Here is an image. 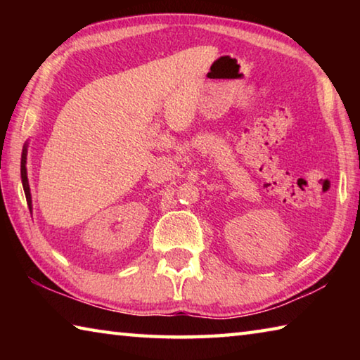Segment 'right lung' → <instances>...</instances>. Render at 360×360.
Returning a JSON list of instances; mask_svg holds the SVG:
<instances>
[{
  "label": "right lung",
  "instance_id": "1",
  "mask_svg": "<svg viewBox=\"0 0 360 360\" xmlns=\"http://www.w3.org/2000/svg\"><path fill=\"white\" fill-rule=\"evenodd\" d=\"M27 152H28V143H25L22 150V162H20V174H22V186L23 191H25V197H27V203L28 208L32 211L33 205H32V192H30V184H28V176H27Z\"/></svg>",
  "mask_w": 360,
  "mask_h": 360
}]
</instances>
